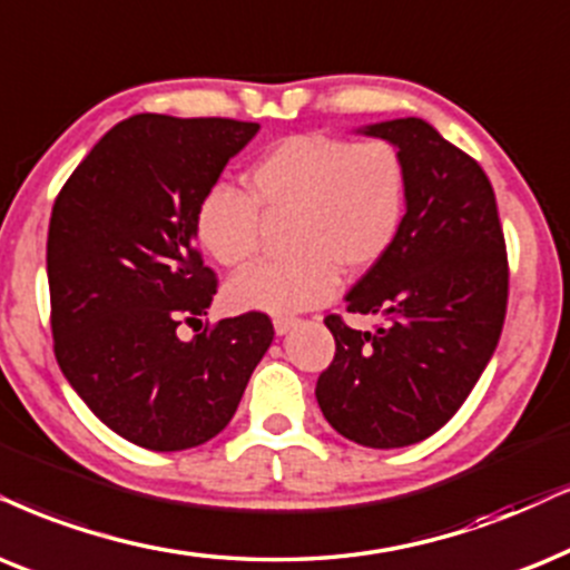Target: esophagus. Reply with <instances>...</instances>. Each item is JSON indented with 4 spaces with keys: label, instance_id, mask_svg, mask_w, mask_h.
<instances>
[{
    "label": "esophagus",
    "instance_id": "obj_1",
    "mask_svg": "<svg viewBox=\"0 0 570 570\" xmlns=\"http://www.w3.org/2000/svg\"><path fill=\"white\" fill-rule=\"evenodd\" d=\"M297 326V318H284V315H278V318H273V328H276L278 336L289 334V331Z\"/></svg>",
    "mask_w": 570,
    "mask_h": 570
}]
</instances>
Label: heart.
I'll list each match as a JSON object with an SVG mask.
<instances>
[{"label": "heart", "instance_id": "1", "mask_svg": "<svg viewBox=\"0 0 570 570\" xmlns=\"http://www.w3.org/2000/svg\"><path fill=\"white\" fill-rule=\"evenodd\" d=\"M407 186L397 144L289 136L249 168V197L223 184L202 194L194 236L215 263L239 268L261 252V212L292 218L294 257L242 271L223 299L236 313H299L334 297L342 268L357 276L384 261L405 220Z\"/></svg>", "mask_w": 570, "mask_h": 570}]
</instances>
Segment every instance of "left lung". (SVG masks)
Wrapping results in <instances>:
<instances>
[{
  "mask_svg": "<svg viewBox=\"0 0 570 570\" xmlns=\"http://www.w3.org/2000/svg\"><path fill=\"white\" fill-rule=\"evenodd\" d=\"M397 144L407 210L389 255L352 286L347 313L384 315L376 331L328 315L336 355L315 397L350 442L407 446L458 413L500 342L508 252L481 165L421 118L357 128Z\"/></svg>",
  "mask_w": 570,
  "mask_h": 570,
  "instance_id": "left-lung-1",
  "label": "left lung"
}]
</instances>
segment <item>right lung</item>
<instances>
[{
    "label": "right lung",
    "mask_w": 570,
    "mask_h": 570,
    "mask_svg": "<svg viewBox=\"0 0 570 570\" xmlns=\"http://www.w3.org/2000/svg\"><path fill=\"white\" fill-rule=\"evenodd\" d=\"M261 131L228 118L144 112L110 128L57 194L47 276L55 357L94 415L155 452L228 426L273 342L263 313L181 342L218 289L194 247L202 194Z\"/></svg>",
    "instance_id": "add662e5"
}]
</instances>
